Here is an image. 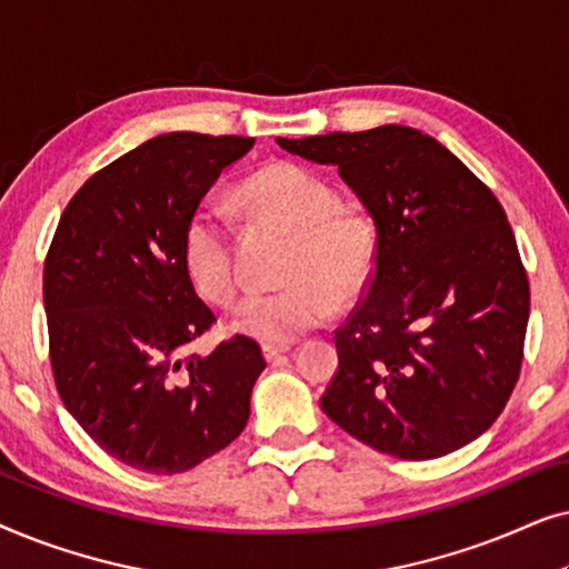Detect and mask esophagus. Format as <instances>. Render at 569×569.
<instances>
[{"label":"esophagus","mask_w":569,"mask_h":569,"mask_svg":"<svg viewBox=\"0 0 569 569\" xmlns=\"http://www.w3.org/2000/svg\"><path fill=\"white\" fill-rule=\"evenodd\" d=\"M261 349H263V357L271 362V360H279V357L290 352V345H263Z\"/></svg>","instance_id":"34e87169"}]
</instances>
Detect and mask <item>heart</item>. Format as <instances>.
I'll return each mask as SVG.
<instances>
[{
	"label": "heart",
	"mask_w": 569,
	"mask_h": 569,
	"mask_svg": "<svg viewBox=\"0 0 569 569\" xmlns=\"http://www.w3.org/2000/svg\"><path fill=\"white\" fill-rule=\"evenodd\" d=\"M236 199L256 220L279 224L295 240L284 269L295 282L248 295L230 321L238 333L284 345L329 321L339 300L349 302L368 290L376 236L362 214L341 209L329 178L298 162H271L238 186ZM181 259L201 298L214 306L236 300L240 274L228 214L209 204L193 209Z\"/></svg>",
	"instance_id": "b5f03b06"
}]
</instances>
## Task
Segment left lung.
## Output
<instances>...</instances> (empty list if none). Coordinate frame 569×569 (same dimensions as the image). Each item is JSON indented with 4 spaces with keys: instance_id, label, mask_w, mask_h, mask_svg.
Returning <instances> with one entry per match:
<instances>
[{
    "instance_id": "left-lung-1",
    "label": "left lung",
    "mask_w": 569,
    "mask_h": 569,
    "mask_svg": "<svg viewBox=\"0 0 569 569\" xmlns=\"http://www.w3.org/2000/svg\"><path fill=\"white\" fill-rule=\"evenodd\" d=\"M277 142L339 168L378 232L368 292L333 331L321 409L403 461L477 440L518 383L531 308L500 201L438 139L399 123Z\"/></svg>"
}]
</instances>
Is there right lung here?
Instances as JSON below:
<instances>
[{
    "label": "right lung",
    "instance_id": "1",
    "mask_svg": "<svg viewBox=\"0 0 569 569\" xmlns=\"http://www.w3.org/2000/svg\"><path fill=\"white\" fill-rule=\"evenodd\" d=\"M253 137L160 134L98 170L69 201L43 263L57 391L116 461L181 473L228 448L251 415L261 347L217 321L193 290L181 238L193 209Z\"/></svg>",
    "mask_w": 569,
    "mask_h": 569
}]
</instances>
